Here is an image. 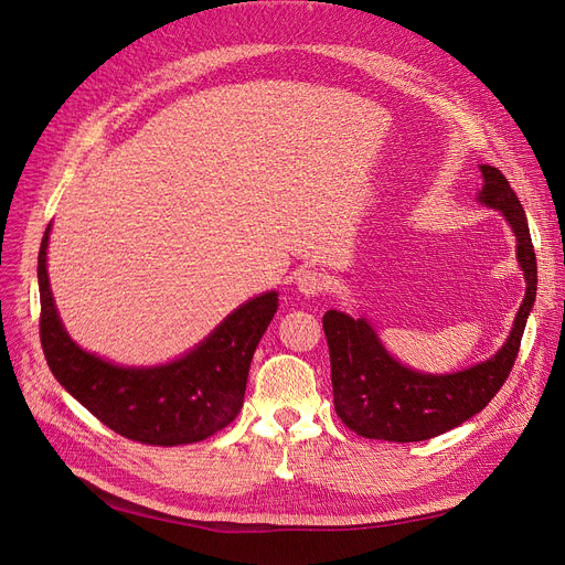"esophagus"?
Segmentation results:
<instances>
[{"mask_svg":"<svg viewBox=\"0 0 565 565\" xmlns=\"http://www.w3.org/2000/svg\"><path fill=\"white\" fill-rule=\"evenodd\" d=\"M297 289L303 297H319V294L327 289V276L321 271H315V268H303L297 276Z\"/></svg>","mask_w":565,"mask_h":565,"instance_id":"34e87169","label":"esophagus"}]
</instances>
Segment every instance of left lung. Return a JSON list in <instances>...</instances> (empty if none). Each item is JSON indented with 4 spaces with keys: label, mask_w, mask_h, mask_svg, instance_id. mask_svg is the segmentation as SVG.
Masks as SVG:
<instances>
[{
    "label": "left lung",
    "mask_w": 565,
    "mask_h": 565,
    "mask_svg": "<svg viewBox=\"0 0 565 565\" xmlns=\"http://www.w3.org/2000/svg\"><path fill=\"white\" fill-rule=\"evenodd\" d=\"M480 202L499 209L518 236V259L526 278V294L513 331L499 352L469 370L455 374H423L388 356L377 333L365 319L329 310L321 319L329 356L333 405L340 420L365 439L425 441L462 425L505 384L515 365L526 317L535 301L539 268L529 234L526 213L501 170L480 166Z\"/></svg>",
    "instance_id": "8db88e82"
}]
</instances>
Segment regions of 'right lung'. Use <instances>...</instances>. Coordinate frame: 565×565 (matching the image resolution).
<instances>
[{
  "mask_svg": "<svg viewBox=\"0 0 565 565\" xmlns=\"http://www.w3.org/2000/svg\"><path fill=\"white\" fill-rule=\"evenodd\" d=\"M47 234L39 250L41 347L57 382L117 435L149 446L204 441L244 407L255 349L278 310V294L236 308L183 359L160 367H121L79 349L64 331L45 271Z\"/></svg>",
  "mask_w": 565,
  "mask_h": 565,
  "instance_id": "1",
  "label": "right lung"
}]
</instances>
